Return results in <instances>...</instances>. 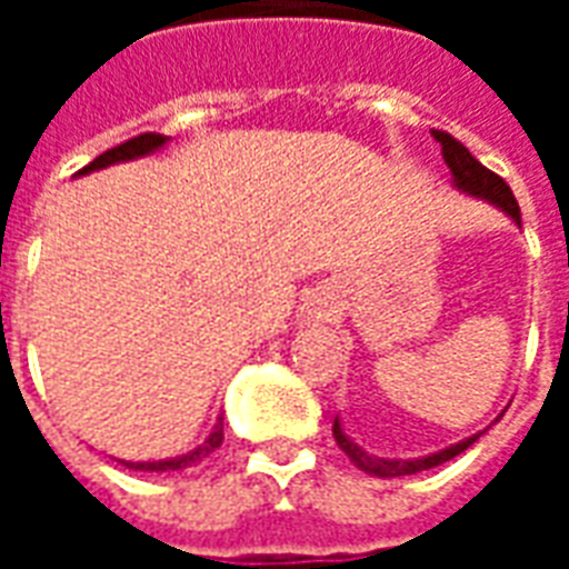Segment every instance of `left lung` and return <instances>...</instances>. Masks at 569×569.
Masks as SVG:
<instances>
[{
  "mask_svg": "<svg viewBox=\"0 0 569 569\" xmlns=\"http://www.w3.org/2000/svg\"><path fill=\"white\" fill-rule=\"evenodd\" d=\"M432 137L436 142H441V154H445V163H448V170L453 176V186L466 191V194H472V198L490 200L493 207H500L509 219H515V224H521V210H518V200H515L512 188L506 186V179L497 173H490L488 167L481 161L472 158V151L466 149L463 142L453 140L451 133H445V130H432ZM332 436L338 441V448L353 460V463L362 469V472H369V476L378 478H396V476H415V472H423V469H432V466H441L453 460L457 453H463L472 441H478L481 432L476 436H469V439L457 441L451 448H445V451L427 453V457H415V460H390V457H375V453L362 451L357 441L347 439V432L341 429L338 418H335Z\"/></svg>",
  "mask_w": 569,
  "mask_h": 569,
  "instance_id": "obj_1",
  "label": "left lung"
}]
</instances>
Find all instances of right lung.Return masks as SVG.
I'll return each instance as SVG.
<instances>
[{
    "mask_svg": "<svg viewBox=\"0 0 569 569\" xmlns=\"http://www.w3.org/2000/svg\"><path fill=\"white\" fill-rule=\"evenodd\" d=\"M167 142V137H161V133H140V137H133V140L121 142V146H116V149L103 151L100 158H93L84 170H79L76 176H84L91 173V170H103V167H109V163H121V161H133V158H142V154H151V151H158ZM224 432H222V418H219V423L212 427L210 439L203 441V445H198L194 451L182 453V457H170V460H151V463H128V460H121V463L128 466V469H140V472H167V469H186V466H194L200 463L207 453H212L219 445H222Z\"/></svg>",
    "mask_w": 569,
    "mask_h": 569,
    "instance_id": "1",
    "label": "right lung"
}]
</instances>
